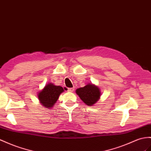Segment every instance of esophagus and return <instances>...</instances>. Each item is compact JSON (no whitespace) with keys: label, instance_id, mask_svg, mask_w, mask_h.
<instances>
[{"label":"esophagus","instance_id":"obj_1","mask_svg":"<svg viewBox=\"0 0 151 151\" xmlns=\"http://www.w3.org/2000/svg\"><path fill=\"white\" fill-rule=\"evenodd\" d=\"M74 90H75V88H69L68 89V92H73V91H74Z\"/></svg>","mask_w":151,"mask_h":151}]
</instances>
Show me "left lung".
Listing matches in <instances>:
<instances>
[{"instance_id":"left-lung-1","label":"left lung","mask_w":151,"mask_h":151,"mask_svg":"<svg viewBox=\"0 0 151 151\" xmlns=\"http://www.w3.org/2000/svg\"><path fill=\"white\" fill-rule=\"evenodd\" d=\"M76 93L86 105L92 106L99 100L101 90L96 85L88 83L83 87L77 88Z\"/></svg>"}]
</instances>
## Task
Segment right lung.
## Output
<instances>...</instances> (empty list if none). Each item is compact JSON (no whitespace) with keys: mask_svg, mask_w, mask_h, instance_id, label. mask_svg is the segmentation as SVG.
I'll list each match as a JSON object with an SVG mask.
<instances>
[{"mask_svg":"<svg viewBox=\"0 0 151 151\" xmlns=\"http://www.w3.org/2000/svg\"><path fill=\"white\" fill-rule=\"evenodd\" d=\"M64 91V88L61 86H57L49 82L39 92L37 97L41 105L45 106V109H52L56 103L60 94Z\"/></svg>","mask_w":151,"mask_h":151,"instance_id":"right-lung-1","label":"right lung"}]
</instances>
